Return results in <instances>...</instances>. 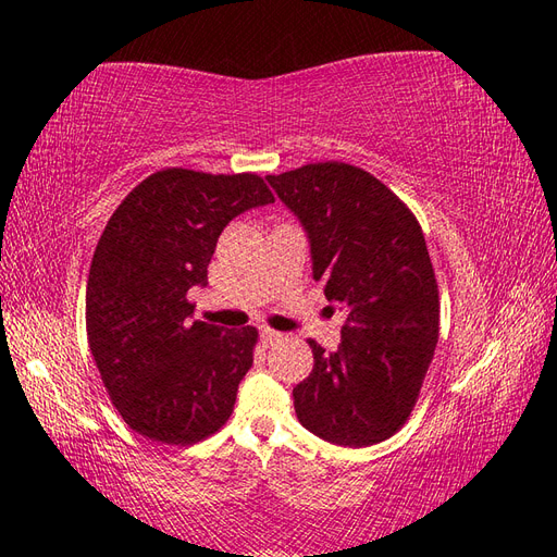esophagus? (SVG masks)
<instances>
[{
  "instance_id": "obj_1",
  "label": "esophagus",
  "mask_w": 557,
  "mask_h": 557,
  "mask_svg": "<svg viewBox=\"0 0 557 557\" xmlns=\"http://www.w3.org/2000/svg\"><path fill=\"white\" fill-rule=\"evenodd\" d=\"M258 335H260V342H263L265 347L268 345H275L277 339H282V333H277V330H270V327H260Z\"/></svg>"
}]
</instances>
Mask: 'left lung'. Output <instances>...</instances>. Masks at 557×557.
I'll use <instances>...</instances> for the list:
<instances>
[{"instance_id": "left-lung-1", "label": "left lung", "mask_w": 557, "mask_h": 557, "mask_svg": "<svg viewBox=\"0 0 557 557\" xmlns=\"http://www.w3.org/2000/svg\"><path fill=\"white\" fill-rule=\"evenodd\" d=\"M268 184L309 236L313 280L347 311L342 345L309 339L313 371L294 387L304 429L366 447L407 421L437 345L435 272L417 218L373 174L315 162Z\"/></svg>"}]
</instances>
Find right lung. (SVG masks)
Returning <instances> with one entry per match:
<instances>
[{
    "label": "right lung",
    "mask_w": 557,
    "mask_h": 557,
    "mask_svg": "<svg viewBox=\"0 0 557 557\" xmlns=\"http://www.w3.org/2000/svg\"><path fill=\"white\" fill-rule=\"evenodd\" d=\"M275 203L258 174L168 168L114 210L88 272L92 359L122 419L148 441L191 445L222 429L253 363L258 333L194 321L222 230Z\"/></svg>",
    "instance_id": "obj_1"
}]
</instances>
